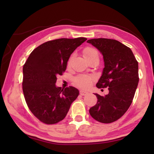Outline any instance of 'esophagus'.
<instances>
[{"instance_id":"34e87169","label":"esophagus","mask_w":154,"mask_h":154,"mask_svg":"<svg viewBox=\"0 0 154 154\" xmlns=\"http://www.w3.org/2000/svg\"><path fill=\"white\" fill-rule=\"evenodd\" d=\"M88 93V92H87V91H80V94L81 95H82V96H85V95H86V94H87Z\"/></svg>"}]
</instances>
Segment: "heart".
I'll return each instance as SVG.
<instances>
[{"mask_svg": "<svg viewBox=\"0 0 154 154\" xmlns=\"http://www.w3.org/2000/svg\"><path fill=\"white\" fill-rule=\"evenodd\" d=\"M95 55H98L97 51L92 48H87L84 50L83 55L85 59L93 57ZM71 59L72 57H71L69 60L68 65H70ZM94 80V77L93 76L87 75H81L75 78L74 81L75 83L80 88H82V89H87V88H89L91 86V85L92 84Z\"/></svg>", "mask_w": 154, "mask_h": 154, "instance_id": "b5f03b06", "label": "heart"}]
</instances>
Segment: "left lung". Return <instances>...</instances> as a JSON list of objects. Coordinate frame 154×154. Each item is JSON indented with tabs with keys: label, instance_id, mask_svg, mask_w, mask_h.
I'll return each mask as SVG.
<instances>
[{
	"label": "left lung",
	"instance_id": "1",
	"mask_svg": "<svg viewBox=\"0 0 154 154\" xmlns=\"http://www.w3.org/2000/svg\"><path fill=\"white\" fill-rule=\"evenodd\" d=\"M87 42L103 56L104 67L97 87L109 90L104 97L94 93L98 100L89 113L100 122L111 123L120 119L132 102L139 81L138 63L130 48L119 41L96 38Z\"/></svg>",
	"mask_w": 154,
	"mask_h": 154
}]
</instances>
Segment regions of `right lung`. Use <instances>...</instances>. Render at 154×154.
I'll use <instances>...</instances> for the list:
<instances>
[{"label": "right lung", "mask_w": 154, "mask_h": 154, "mask_svg": "<svg viewBox=\"0 0 154 154\" xmlns=\"http://www.w3.org/2000/svg\"><path fill=\"white\" fill-rule=\"evenodd\" d=\"M85 38L48 41L32 51L23 67L22 89L29 109L41 122L57 123L66 116L79 91L57 87V75L67 67L71 54Z\"/></svg>", "instance_id": "right-lung-1"}]
</instances>
